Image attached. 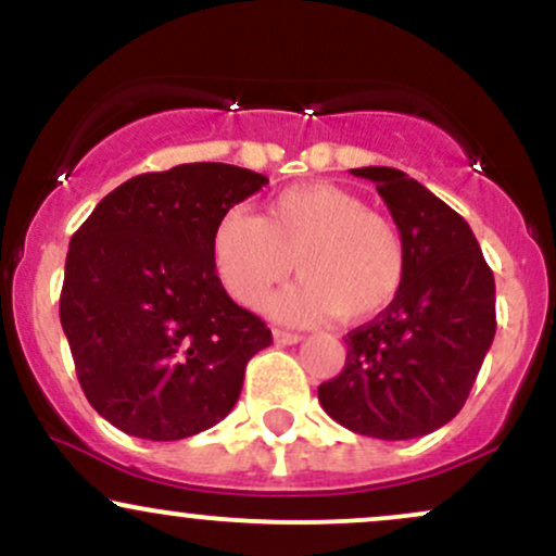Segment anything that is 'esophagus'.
Instances as JSON below:
<instances>
[{
    "label": "esophagus",
    "mask_w": 556,
    "mask_h": 556,
    "mask_svg": "<svg viewBox=\"0 0 556 556\" xmlns=\"http://www.w3.org/2000/svg\"><path fill=\"white\" fill-rule=\"evenodd\" d=\"M303 337L298 331H287V329H274V342L277 344H298Z\"/></svg>",
    "instance_id": "esophagus-1"
}]
</instances>
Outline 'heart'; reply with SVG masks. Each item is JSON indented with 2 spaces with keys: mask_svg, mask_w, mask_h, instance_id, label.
I'll return each instance as SVG.
<instances>
[{
  "mask_svg": "<svg viewBox=\"0 0 556 556\" xmlns=\"http://www.w3.org/2000/svg\"><path fill=\"white\" fill-rule=\"evenodd\" d=\"M212 258L225 290L256 305L287 274H303L269 300L277 318L311 324L340 316L363 321L387 308L405 282L397 227L337 185H295L251 216L232 208L216 222Z\"/></svg>",
  "mask_w": 556,
  "mask_h": 556,
  "instance_id": "b5f03b06",
  "label": "heart"
}]
</instances>
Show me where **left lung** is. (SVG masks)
Masks as SVG:
<instances>
[{"mask_svg":"<svg viewBox=\"0 0 556 556\" xmlns=\"http://www.w3.org/2000/svg\"><path fill=\"white\" fill-rule=\"evenodd\" d=\"M350 175L384 198L407 269L397 298L344 337V368L318 387V402L363 437H426L463 410L494 342V274L468 222L418 180L392 167Z\"/></svg>","mask_w":556,"mask_h":556,"instance_id":"1","label":"left lung"}]
</instances>
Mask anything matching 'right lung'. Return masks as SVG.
<instances>
[{
	"label": "right lung",
	"mask_w": 556,
	"mask_h": 556,
	"mask_svg": "<svg viewBox=\"0 0 556 556\" xmlns=\"http://www.w3.org/2000/svg\"><path fill=\"white\" fill-rule=\"evenodd\" d=\"M266 182L219 162L149 172L101 198L70 240L60 321L83 392L119 431L175 442L238 402L271 331L222 287L212 235Z\"/></svg>",
	"instance_id": "add662e5"
}]
</instances>
